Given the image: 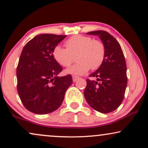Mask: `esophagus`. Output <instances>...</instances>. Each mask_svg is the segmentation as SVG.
<instances>
[{
  "label": "esophagus",
  "instance_id": "obj_1",
  "mask_svg": "<svg viewBox=\"0 0 148 148\" xmlns=\"http://www.w3.org/2000/svg\"><path fill=\"white\" fill-rule=\"evenodd\" d=\"M72 79H73V82H77V81L78 80V79H79V77H77V76H73V77H72Z\"/></svg>",
  "mask_w": 148,
  "mask_h": 148
}]
</instances>
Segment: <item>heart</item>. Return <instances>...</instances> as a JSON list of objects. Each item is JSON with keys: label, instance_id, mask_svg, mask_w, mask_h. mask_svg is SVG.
Returning <instances> with one entry per match:
<instances>
[{"label": "heart", "instance_id": "obj_1", "mask_svg": "<svg viewBox=\"0 0 148 148\" xmlns=\"http://www.w3.org/2000/svg\"><path fill=\"white\" fill-rule=\"evenodd\" d=\"M66 48L57 45L53 51L54 59L60 65L68 67L76 60L77 63L66 70V73L82 75L89 69L95 70L103 64L105 48L100 40L82 35L71 36L64 42Z\"/></svg>", "mask_w": 148, "mask_h": 148}]
</instances>
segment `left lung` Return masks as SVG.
Masks as SVG:
<instances>
[{"label": "left lung", "mask_w": 148, "mask_h": 148, "mask_svg": "<svg viewBox=\"0 0 148 148\" xmlns=\"http://www.w3.org/2000/svg\"><path fill=\"white\" fill-rule=\"evenodd\" d=\"M98 35L105 48L103 64L87 79L84 97L88 105L101 113H110L119 108L127 86L126 64L119 42L105 31L87 33Z\"/></svg>", "instance_id": "1"}]
</instances>
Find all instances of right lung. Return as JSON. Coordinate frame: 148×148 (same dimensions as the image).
<instances>
[{"label": "right lung", "instance_id": "1", "mask_svg": "<svg viewBox=\"0 0 148 148\" xmlns=\"http://www.w3.org/2000/svg\"><path fill=\"white\" fill-rule=\"evenodd\" d=\"M66 36L38 35L22 50L17 67V88L23 105L32 112L45 114L59 108L72 84L70 74L58 77L62 67L53 56L55 47Z\"/></svg>", "mask_w": 148, "mask_h": 148}]
</instances>
